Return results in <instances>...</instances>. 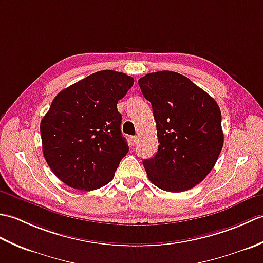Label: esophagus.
Masks as SVG:
<instances>
[{"label":"esophagus","mask_w":263,"mask_h":263,"mask_svg":"<svg viewBox=\"0 0 263 263\" xmlns=\"http://www.w3.org/2000/svg\"><path fill=\"white\" fill-rule=\"evenodd\" d=\"M138 140H139L138 137H131V142H132L133 144H135V146L138 143Z\"/></svg>","instance_id":"obj_1"}]
</instances>
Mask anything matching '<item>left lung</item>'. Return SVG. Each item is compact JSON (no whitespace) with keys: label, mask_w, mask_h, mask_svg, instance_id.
<instances>
[{"label":"left lung","mask_w":263,"mask_h":263,"mask_svg":"<svg viewBox=\"0 0 263 263\" xmlns=\"http://www.w3.org/2000/svg\"><path fill=\"white\" fill-rule=\"evenodd\" d=\"M152 103L158 150L143 160L148 178L168 192L194 187L209 174L224 144L216 100L180 73L158 71L139 79Z\"/></svg>","instance_id":"8db88e82"}]
</instances>
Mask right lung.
<instances>
[{
  "instance_id": "right-lung-1",
  "label": "right lung",
  "mask_w": 263,
  "mask_h": 263,
  "mask_svg": "<svg viewBox=\"0 0 263 263\" xmlns=\"http://www.w3.org/2000/svg\"><path fill=\"white\" fill-rule=\"evenodd\" d=\"M135 79L98 71L59 92L41 122L43 154L49 168L70 187L92 191L111 181L128 153L117 102Z\"/></svg>"
}]
</instances>
